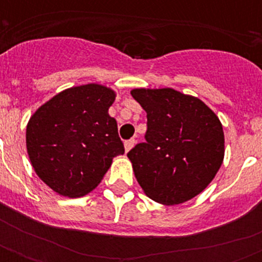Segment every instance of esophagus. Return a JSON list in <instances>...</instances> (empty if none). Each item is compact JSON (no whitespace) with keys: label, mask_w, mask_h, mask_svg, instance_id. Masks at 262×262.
Returning a JSON list of instances; mask_svg holds the SVG:
<instances>
[{"label":"esophagus","mask_w":262,"mask_h":262,"mask_svg":"<svg viewBox=\"0 0 262 262\" xmlns=\"http://www.w3.org/2000/svg\"><path fill=\"white\" fill-rule=\"evenodd\" d=\"M136 144V140L135 139H130V140H126L125 143H123V145H125V151L129 152L132 149V148L135 147Z\"/></svg>","instance_id":"34e87169"}]
</instances>
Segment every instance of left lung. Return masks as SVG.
<instances>
[{"label": "left lung", "instance_id": "8db88e82", "mask_svg": "<svg viewBox=\"0 0 262 262\" xmlns=\"http://www.w3.org/2000/svg\"><path fill=\"white\" fill-rule=\"evenodd\" d=\"M130 94L147 113L145 143L127 152L144 193L164 205L200 194L223 163L219 118L199 98L172 88H136Z\"/></svg>", "mask_w": 262, "mask_h": 262}]
</instances>
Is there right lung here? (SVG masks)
I'll return each instance as SVG.
<instances>
[{"mask_svg":"<svg viewBox=\"0 0 262 262\" xmlns=\"http://www.w3.org/2000/svg\"><path fill=\"white\" fill-rule=\"evenodd\" d=\"M115 92L85 84L59 92L27 125L26 143L38 177L55 193L81 197L94 190L125 148L108 115Z\"/></svg>","mask_w":262,"mask_h":262,"instance_id":"1","label":"right lung"}]
</instances>
